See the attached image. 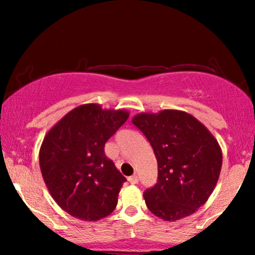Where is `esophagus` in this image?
<instances>
[{
    "label": "esophagus",
    "mask_w": 255,
    "mask_h": 255,
    "mask_svg": "<svg viewBox=\"0 0 255 255\" xmlns=\"http://www.w3.org/2000/svg\"><path fill=\"white\" fill-rule=\"evenodd\" d=\"M128 181H129L131 184H135V183L139 182V177H137L136 175H133V176L128 177Z\"/></svg>",
    "instance_id": "obj_1"
}]
</instances>
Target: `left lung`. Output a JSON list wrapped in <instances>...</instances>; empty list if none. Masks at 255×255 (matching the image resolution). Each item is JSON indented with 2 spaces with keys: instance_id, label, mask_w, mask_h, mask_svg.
Listing matches in <instances>:
<instances>
[{
  "instance_id": "1",
  "label": "left lung",
  "mask_w": 255,
  "mask_h": 255,
  "mask_svg": "<svg viewBox=\"0 0 255 255\" xmlns=\"http://www.w3.org/2000/svg\"><path fill=\"white\" fill-rule=\"evenodd\" d=\"M147 137L158 164V181L144 192L146 206L157 217L175 222L206 203L221 174L217 139L191 114L165 109L131 119Z\"/></svg>"
}]
</instances>
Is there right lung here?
Masks as SVG:
<instances>
[{"label": "right lung", "mask_w": 255, "mask_h": 255, "mask_svg": "<svg viewBox=\"0 0 255 255\" xmlns=\"http://www.w3.org/2000/svg\"><path fill=\"white\" fill-rule=\"evenodd\" d=\"M129 118L124 109L83 104L44 136L39 165L58 206L73 217L96 222L115 210L126 177L104 153V145Z\"/></svg>", "instance_id": "add662e5"}]
</instances>
